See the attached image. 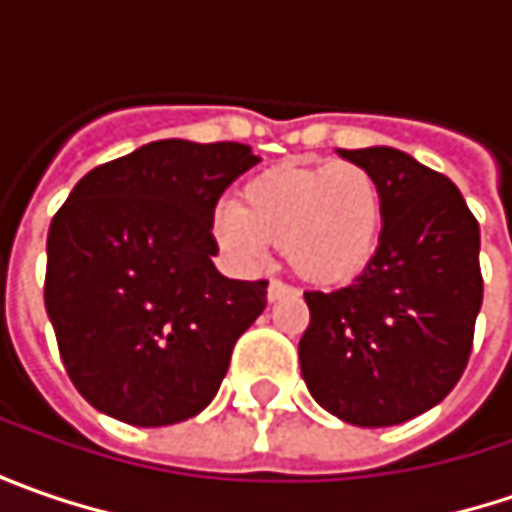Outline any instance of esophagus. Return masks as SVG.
I'll return each instance as SVG.
<instances>
[{"mask_svg": "<svg viewBox=\"0 0 512 512\" xmlns=\"http://www.w3.org/2000/svg\"><path fill=\"white\" fill-rule=\"evenodd\" d=\"M290 293H296V290L290 285H285V282H279V279H273V282L267 285V299H270V302H279L282 296H290Z\"/></svg>", "mask_w": 512, "mask_h": 512, "instance_id": "34e87169", "label": "esophagus"}]
</instances>
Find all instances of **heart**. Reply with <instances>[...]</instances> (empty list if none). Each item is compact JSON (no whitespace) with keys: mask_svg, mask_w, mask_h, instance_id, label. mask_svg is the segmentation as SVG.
Segmentation results:
<instances>
[{"mask_svg":"<svg viewBox=\"0 0 512 512\" xmlns=\"http://www.w3.org/2000/svg\"><path fill=\"white\" fill-rule=\"evenodd\" d=\"M219 245L242 262H262L282 242L290 267L319 285L362 273L382 233V190L359 165H279L242 187V205L225 202L213 216Z\"/></svg>","mask_w":512,"mask_h":512,"instance_id":"obj_1","label":"heart"}]
</instances>
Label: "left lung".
Wrapping results in <instances>:
<instances>
[{
	"label": "left lung",
	"instance_id": "left-lung-1",
	"mask_svg": "<svg viewBox=\"0 0 512 512\" xmlns=\"http://www.w3.org/2000/svg\"><path fill=\"white\" fill-rule=\"evenodd\" d=\"M382 190V233L350 285L307 290V390L356 427L402 424L462 379L482 310L479 222L447 176L396 148L339 150Z\"/></svg>",
	"mask_w": 512,
	"mask_h": 512
}]
</instances>
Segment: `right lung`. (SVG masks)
<instances>
[{
    "label": "right lung",
    "mask_w": 512,
    "mask_h": 512,
    "mask_svg": "<svg viewBox=\"0 0 512 512\" xmlns=\"http://www.w3.org/2000/svg\"><path fill=\"white\" fill-rule=\"evenodd\" d=\"M262 159L239 142L159 139L85 173L48 230L45 307L70 382L136 427L213 402L267 282L222 276L213 210Z\"/></svg>",
    "instance_id": "obj_1"
}]
</instances>
